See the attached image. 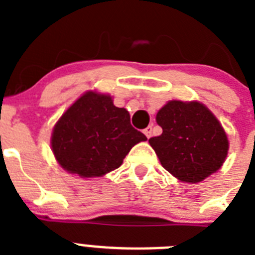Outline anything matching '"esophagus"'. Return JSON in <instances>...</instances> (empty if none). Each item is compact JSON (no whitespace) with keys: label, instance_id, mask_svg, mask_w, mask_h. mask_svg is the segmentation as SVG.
I'll return each instance as SVG.
<instances>
[{"label":"esophagus","instance_id":"esophagus-1","mask_svg":"<svg viewBox=\"0 0 255 255\" xmlns=\"http://www.w3.org/2000/svg\"><path fill=\"white\" fill-rule=\"evenodd\" d=\"M143 132L145 134V136H147L148 139L150 138V135H152V126H148V128H145V129L143 130Z\"/></svg>","mask_w":255,"mask_h":255}]
</instances>
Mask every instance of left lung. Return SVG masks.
Returning a JSON list of instances; mask_svg holds the SVG:
<instances>
[{
	"label": "left lung",
	"mask_w": 255,
	"mask_h": 255,
	"mask_svg": "<svg viewBox=\"0 0 255 255\" xmlns=\"http://www.w3.org/2000/svg\"><path fill=\"white\" fill-rule=\"evenodd\" d=\"M162 134L149 139L161 164L185 182H199L222 166L229 150L226 132L199 102L171 101L157 114Z\"/></svg>",
	"instance_id": "1"
}]
</instances>
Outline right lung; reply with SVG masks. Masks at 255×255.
Masks as SVG:
<instances>
[{"label":"right lung","instance_id":"add662e5","mask_svg":"<svg viewBox=\"0 0 255 255\" xmlns=\"http://www.w3.org/2000/svg\"><path fill=\"white\" fill-rule=\"evenodd\" d=\"M147 140L130 124L125 108L106 94L88 92L61 116L52 132V150L66 171L102 176L120 167L135 144Z\"/></svg>","mask_w":255,"mask_h":255}]
</instances>
